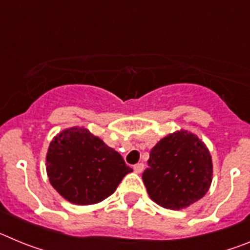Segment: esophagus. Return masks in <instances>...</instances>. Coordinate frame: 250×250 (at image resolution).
I'll return each instance as SVG.
<instances>
[{
  "instance_id": "1",
  "label": "esophagus",
  "mask_w": 250,
  "mask_h": 250,
  "mask_svg": "<svg viewBox=\"0 0 250 250\" xmlns=\"http://www.w3.org/2000/svg\"><path fill=\"white\" fill-rule=\"evenodd\" d=\"M143 170H144V164H143V163H139V164H136L135 167H134V171H135L136 174H141L143 173Z\"/></svg>"
}]
</instances>
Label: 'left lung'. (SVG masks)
I'll list each match as a JSON object with an SVG mask.
<instances>
[{
    "label": "left lung",
    "mask_w": 250,
    "mask_h": 250,
    "mask_svg": "<svg viewBox=\"0 0 250 250\" xmlns=\"http://www.w3.org/2000/svg\"><path fill=\"white\" fill-rule=\"evenodd\" d=\"M143 182L150 199L160 207L180 210L208 193L213 161L199 136L180 129L167 134L150 151Z\"/></svg>",
    "instance_id": "left-lung-1"
}]
</instances>
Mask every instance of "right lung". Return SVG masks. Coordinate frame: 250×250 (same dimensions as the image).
<instances>
[{
    "instance_id": "right-lung-1",
    "label": "right lung",
    "mask_w": 250,
    "mask_h": 250,
    "mask_svg": "<svg viewBox=\"0 0 250 250\" xmlns=\"http://www.w3.org/2000/svg\"><path fill=\"white\" fill-rule=\"evenodd\" d=\"M46 171L63 199L76 205H92L109 198L132 169L89 129L72 126L51 140Z\"/></svg>"
}]
</instances>
